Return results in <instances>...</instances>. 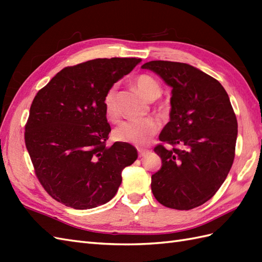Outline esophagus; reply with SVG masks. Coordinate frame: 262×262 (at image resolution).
<instances>
[{
  "label": "esophagus",
  "instance_id": "1",
  "mask_svg": "<svg viewBox=\"0 0 262 262\" xmlns=\"http://www.w3.org/2000/svg\"><path fill=\"white\" fill-rule=\"evenodd\" d=\"M148 153H149V151L146 148H138V155H140V158H144Z\"/></svg>",
  "mask_w": 262,
  "mask_h": 262
}]
</instances>
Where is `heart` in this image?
Wrapping results in <instances>:
<instances>
[{
	"label": "heart",
	"mask_w": 262,
	"mask_h": 262,
	"mask_svg": "<svg viewBox=\"0 0 262 262\" xmlns=\"http://www.w3.org/2000/svg\"><path fill=\"white\" fill-rule=\"evenodd\" d=\"M135 83L140 91L148 100L158 99L162 93V86L160 82L148 74H141L135 79ZM104 113L107 118L111 121L119 119L118 108V85L115 84L108 89L103 98ZM159 121L153 117H144V118L129 119L116 128L114 130L115 140L119 142L135 144V145H145L149 138L157 134L159 130Z\"/></svg>",
	"instance_id": "obj_1"
}]
</instances>
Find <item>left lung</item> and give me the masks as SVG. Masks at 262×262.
Here are the masks:
<instances>
[{
    "label": "left lung",
    "mask_w": 262,
    "mask_h": 262,
    "mask_svg": "<svg viewBox=\"0 0 262 262\" xmlns=\"http://www.w3.org/2000/svg\"><path fill=\"white\" fill-rule=\"evenodd\" d=\"M142 69L172 88L170 121L154 147L162 166L152 176V192L165 207H198L223 185L234 161L237 120L230 98L219 81L189 64L152 60Z\"/></svg>",
    "instance_id": "left-lung-1"
}]
</instances>
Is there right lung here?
Wrapping results in <instances>:
<instances>
[{"mask_svg":"<svg viewBox=\"0 0 262 262\" xmlns=\"http://www.w3.org/2000/svg\"><path fill=\"white\" fill-rule=\"evenodd\" d=\"M141 58H97L68 66L38 91L26 124L25 142L35 173L47 193L68 207L90 209L113 199L121 172L136 148L116 142L103 98Z\"/></svg>","mask_w":262,"mask_h":262,"instance_id":"add662e5","label":"right lung"}]
</instances>
